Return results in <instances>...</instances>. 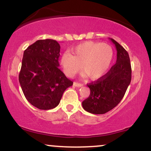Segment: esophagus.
<instances>
[{
	"instance_id": "34e87169",
	"label": "esophagus",
	"mask_w": 151,
	"mask_h": 151,
	"mask_svg": "<svg viewBox=\"0 0 151 151\" xmlns=\"http://www.w3.org/2000/svg\"><path fill=\"white\" fill-rule=\"evenodd\" d=\"M73 85L74 86H77V87H81V86H83L82 84H80V83H78V82H74Z\"/></svg>"
}]
</instances>
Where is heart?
I'll list each match as a JSON object with an SVG mask.
<instances>
[{"label": "heart", "instance_id": "b5f03b06", "mask_svg": "<svg viewBox=\"0 0 151 151\" xmlns=\"http://www.w3.org/2000/svg\"><path fill=\"white\" fill-rule=\"evenodd\" d=\"M72 51L65 52L60 60L65 73L70 77L83 68V77L97 80L107 73L114 60L113 48L106 43L83 42L74 47Z\"/></svg>", "mask_w": 151, "mask_h": 151}]
</instances>
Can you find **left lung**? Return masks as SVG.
I'll return each instance as SVG.
<instances>
[{
	"label": "left lung",
	"instance_id": "1",
	"mask_svg": "<svg viewBox=\"0 0 151 151\" xmlns=\"http://www.w3.org/2000/svg\"><path fill=\"white\" fill-rule=\"evenodd\" d=\"M117 51L116 62L106 74L88 84L90 95L82 102L83 108L93 114H104L119 104L131 80V66L129 53L112 38Z\"/></svg>",
	"mask_w": 151,
	"mask_h": 151
}]
</instances>
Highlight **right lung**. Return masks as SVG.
Listing matches in <instances>:
<instances>
[{
    "mask_svg": "<svg viewBox=\"0 0 151 151\" xmlns=\"http://www.w3.org/2000/svg\"><path fill=\"white\" fill-rule=\"evenodd\" d=\"M60 52V44L52 39L36 41L24 51L19 82L26 99L39 109L55 108L73 84L58 68Z\"/></svg>",
    "mask_w": 151,
    "mask_h": 151,
    "instance_id": "right-lung-1",
    "label": "right lung"
}]
</instances>
